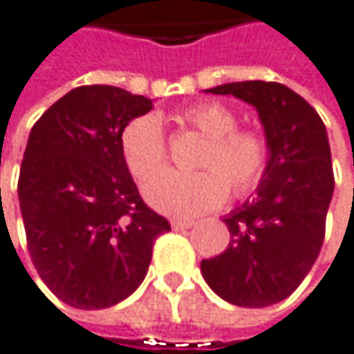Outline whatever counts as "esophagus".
Masks as SVG:
<instances>
[{"instance_id":"34e87169","label":"esophagus","mask_w":354,"mask_h":354,"mask_svg":"<svg viewBox=\"0 0 354 354\" xmlns=\"http://www.w3.org/2000/svg\"><path fill=\"white\" fill-rule=\"evenodd\" d=\"M194 226V220H172V228L174 230H188V228H192Z\"/></svg>"}]
</instances>
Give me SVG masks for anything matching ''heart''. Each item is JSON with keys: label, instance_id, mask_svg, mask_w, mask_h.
Returning a JSON list of instances; mask_svg holds the SVG:
<instances>
[{"label": "heart", "instance_id": "1", "mask_svg": "<svg viewBox=\"0 0 354 354\" xmlns=\"http://www.w3.org/2000/svg\"><path fill=\"white\" fill-rule=\"evenodd\" d=\"M182 122L206 136L196 160L198 172L164 170L144 186L146 200L164 214L196 216L228 198H248L264 182L270 144L257 128H239L236 114L220 102H200L182 112ZM124 164L136 180H146L166 162V140L154 114L126 124L120 136Z\"/></svg>", "mask_w": 354, "mask_h": 354}]
</instances>
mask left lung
<instances>
[{
    "label": "left lung",
    "instance_id": "left-lung-1",
    "mask_svg": "<svg viewBox=\"0 0 354 354\" xmlns=\"http://www.w3.org/2000/svg\"><path fill=\"white\" fill-rule=\"evenodd\" d=\"M252 104L270 144V166L252 202L224 222L228 248L200 270L220 299L259 308L290 297L324 240L335 174L326 128L317 110L277 82H234L208 90Z\"/></svg>",
    "mask_w": 354,
    "mask_h": 354
}]
</instances>
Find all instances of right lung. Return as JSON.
Masks as SVG:
<instances>
[{
    "instance_id": "add662e5",
    "label": "right lung",
    "mask_w": 354,
    "mask_h": 354,
    "mask_svg": "<svg viewBox=\"0 0 354 354\" xmlns=\"http://www.w3.org/2000/svg\"><path fill=\"white\" fill-rule=\"evenodd\" d=\"M152 100L80 86L33 124L17 196L28 250L46 286L73 308H108L144 281L170 222L138 192L120 136Z\"/></svg>"
}]
</instances>
